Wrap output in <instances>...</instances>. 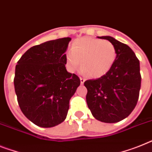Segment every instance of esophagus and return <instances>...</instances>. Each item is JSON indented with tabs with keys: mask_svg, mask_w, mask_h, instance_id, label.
Listing matches in <instances>:
<instances>
[{
	"mask_svg": "<svg viewBox=\"0 0 152 152\" xmlns=\"http://www.w3.org/2000/svg\"><path fill=\"white\" fill-rule=\"evenodd\" d=\"M80 81H81V85H83L84 82H85V77H80Z\"/></svg>",
	"mask_w": 152,
	"mask_h": 152,
	"instance_id": "obj_1",
	"label": "esophagus"
}]
</instances>
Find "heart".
<instances>
[{"label":"heart","mask_w":152,"mask_h":152,"mask_svg":"<svg viewBox=\"0 0 152 152\" xmlns=\"http://www.w3.org/2000/svg\"><path fill=\"white\" fill-rule=\"evenodd\" d=\"M116 59V47L108 40L92 37H82L73 42L66 60L69 69L75 71L79 68L88 76L99 77L106 75Z\"/></svg>","instance_id":"heart-1"}]
</instances>
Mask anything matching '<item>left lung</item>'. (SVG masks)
Returning <instances> with one entry per match:
<instances>
[{
    "label": "left lung",
    "instance_id": "obj_1",
    "mask_svg": "<svg viewBox=\"0 0 152 152\" xmlns=\"http://www.w3.org/2000/svg\"><path fill=\"white\" fill-rule=\"evenodd\" d=\"M115 46L116 59L106 75L87 80L86 102L92 116L101 122L117 123L131 113L141 89L140 62L127 45L111 36H98Z\"/></svg>",
    "mask_w": 152,
    "mask_h": 152
}]
</instances>
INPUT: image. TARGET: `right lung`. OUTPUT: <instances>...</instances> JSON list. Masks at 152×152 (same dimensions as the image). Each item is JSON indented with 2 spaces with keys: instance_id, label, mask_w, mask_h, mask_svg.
<instances>
[{
  "instance_id": "right-lung-1",
  "label": "right lung",
  "mask_w": 152,
  "mask_h": 152,
  "mask_svg": "<svg viewBox=\"0 0 152 152\" xmlns=\"http://www.w3.org/2000/svg\"><path fill=\"white\" fill-rule=\"evenodd\" d=\"M71 40L66 37L32 46L16 65L14 85L19 107L41 127L55 126L66 119L69 102L81 83L65 67Z\"/></svg>"
}]
</instances>
